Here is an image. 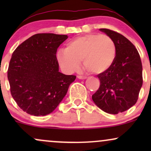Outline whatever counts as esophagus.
<instances>
[{
    "label": "esophagus",
    "mask_w": 151,
    "mask_h": 151,
    "mask_svg": "<svg viewBox=\"0 0 151 151\" xmlns=\"http://www.w3.org/2000/svg\"><path fill=\"white\" fill-rule=\"evenodd\" d=\"M77 78H78V79H86L87 77H84V76H80V75H79V76H77Z\"/></svg>",
    "instance_id": "obj_1"
}]
</instances>
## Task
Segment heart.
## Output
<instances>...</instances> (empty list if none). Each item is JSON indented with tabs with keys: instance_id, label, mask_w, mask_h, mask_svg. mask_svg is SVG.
Instances as JSON below:
<instances>
[{
	"instance_id": "heart-1",
	"label": "heart",
	"mask_w": 151,
	"mask_h": 151,
	"mask_svg": "<svg viewBox=\"0 0 151 151\" xmlns=\"http://www.w3.org/2000/svg\"><path fill=\"white\" fill-rule=\"evenodd\" d=\"M116 53L111 37L106 35L88 34L67 42L65 50H58L56 59L62 70L67 73L79 70L82 60L86 70L101 74L113 66Z\"/></svg>"
}]
</instances>
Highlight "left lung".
Wrapping results in <instances>:
<instances>
[{
	"mask_svg": "<svg viewBox=\"0 0 151 151\" xmlns=\"http://www.w3.org/2000/svg\"><path fill=\"white\" fill-rule=\"evenodd\" d=\"M99 30L113 39L117 53L110 70L97 75L100 86L92 95V100L106 113H122L138 100L143 84L141 58L135 46L124 35L109 29Z\"/></svg>",
	"mask_w": 151,
	"mask_h": 151,
	"instance_id": "1",
	"label": "left lung"
}]
</instances>
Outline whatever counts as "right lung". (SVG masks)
Segmentation results:
<instances>
[{"label": "right lung", "instance_id": "right-lung-1", "mask_svg": "<svg viewBox=\"0 0 151 151\" xmlns=\"http://www.w3.org/2000/svg\"><path fill=\"white\" fill-rule=\"evenodd\" d=\"M66 35L36 34L15 49L10 59L8 79L13 98L26 113L45 116L58 107L76 76L59 72L56 59Z\"/></svg>", "mask_w": 151, "mask_h": 151}]
</instances>
